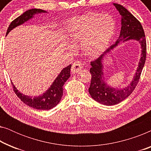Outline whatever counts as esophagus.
Returning <instances> with one entry per match:
<instances>
[{
  "mask_svg": "<svg viewBox=\"0 0 151 151\" xmlns=\"http://www.w3.org/2000/svg\"><path fill=\"white\" fill-rule=\"evenodd\" d=\"M82 69V65L80 61H76L72 65L71 71L73 73H78L80 71H81Z\"/></svg>",
  "mask_w": 151,
  "mask_h": 151,
  "instance_id": "obj_1",
  "label": "esophagus"
}]
</instances>
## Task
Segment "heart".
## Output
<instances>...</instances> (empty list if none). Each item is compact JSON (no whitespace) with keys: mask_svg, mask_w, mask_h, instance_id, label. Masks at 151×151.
<instances>
[{"mask_svg":"<svg viewBox=\"0 0 151 151\" xmlns=\"http://www.w3.org/2000/svg\"><path fill=\"white\" fill-rule=\"evenodd\" d=\"M115 21L110 14L88 13L71 20L69 37L74 43L82 42L84 53L93 56L104 50L114 35Z\"/></svg>","mask_w":151,"mask_h":151,"instance_id":"b5f03b06","label":"heart"}]
</instances>
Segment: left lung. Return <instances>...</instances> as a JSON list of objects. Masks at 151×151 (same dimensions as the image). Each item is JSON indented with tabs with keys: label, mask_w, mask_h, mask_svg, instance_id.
I'll use <instances>...</instances> for the list:
<instances>
[{
	"label": "left lung",
	"mask_w": 151,
	"mask_h": 151,
	"mask_svg": "<svg viewBox=\"0 0 151 151\" xmlns=\"http://www.w3.org/2000/svg\"><path fill=\"white\" fill-rule=\"evenodd\" d=\"M113 5L122 16L120 34L115 44L111 45L96 60L91 62V68L90 69V73L91 74V80L88 88V92L93 100L106 106L118 104L131 94L139 82L146 58V41L140 22L122 5L117 3H113ZM129 40H137L141 45V58L137 71L134 80L127 88L122 90L110 88L104 80L102 60L105 55L112 50L121 41L125 42Z\"/></svg>",
	"instance_id": "obj_1"
}]
</instances>
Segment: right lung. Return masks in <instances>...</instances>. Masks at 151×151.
I'll list each match as a JSON object with an SVG mask.
<instances>
[{"label":"right lung","instance_id":"obj_1","mask_svg":"<svg viewBox=\"0 0 151 151\" xmlns=\"http://www.w3.org/2000/svg\"><path fill=\"white\" fill-rule=\"evenodd\" d=\"M45 12H46L40 9H32L24 12L22 15L18 16V18H16L15 20H14L11 22L7 29L6 36L14 28L23 24L24 22L32 18L33 16L36 14L45 13ZM71 67V65L64 68L59 75L58 76V77L55 78L54 82L49 88V89L41 96L38 97H30L23 95L16 89L15 86L12 82V86L14 88V91L15 92L16 96L21 100V101H22L27 106L38 109V110H49V109L56 106L60 101L62 96L63 95V86L66 81L71 76L70 75Z\"/></svg>","mask_w":151,"mask_h":151}]
</instances>
